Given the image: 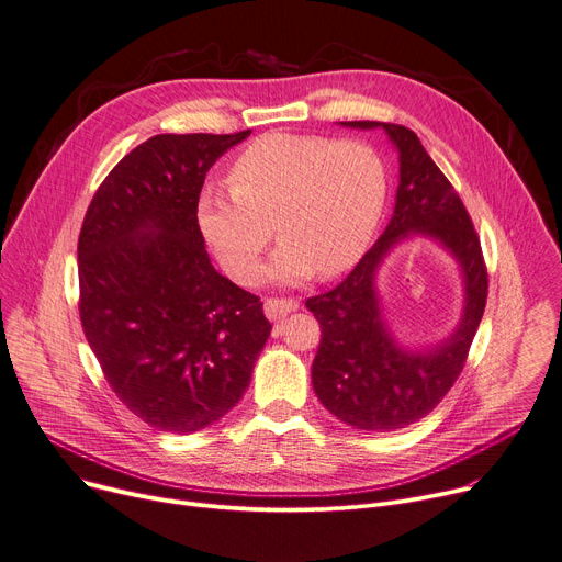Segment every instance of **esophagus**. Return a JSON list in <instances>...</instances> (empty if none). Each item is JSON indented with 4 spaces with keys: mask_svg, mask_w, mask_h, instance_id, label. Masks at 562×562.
Wrapping results in <instances>:
<instances>
[{
    "mask_svg": "<svg viewBox=\"0 0 562 562\" xmlns=\"http://www.w3.org/2000/svg\"><path fill=\"white\" fill-rule=\"evenodd\" d=\"M297 305H301V303L293 301V297H267L265 314L269 316V321H280L282 316L295 312Z\"/></svg>",
    "mask_w": 562,
    "mask_h": 562,
    "instance_id": "1",
    "label": "esophagus"
}]
</instances>
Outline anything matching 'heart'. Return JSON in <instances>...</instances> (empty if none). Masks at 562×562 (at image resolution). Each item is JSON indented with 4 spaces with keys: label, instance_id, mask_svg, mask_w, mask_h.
<instances>
[{
    "label": "heart",
    "instance_id": "1",
    "mask_svg": "<svg viewBox=\"0 0 562 562\" xmlns=\"http://www.w3.org/2000/svg\"><path fill=\"white\" fill-rule=\"evenodd\" d=\"M231 192L205 187L196 203L203 239L235 282L252 284L273 229L267 276L297 284L348 271L375 233L386 169L361 139L269 133L235 158Z\"/></svg>",
    "mask_w": 562,
    "mask_h": 562
}]
</instances>
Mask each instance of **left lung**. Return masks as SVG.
Here are the masks:
<instances>
[{
	"label": "left lung",
	"mask_w": 562,
	"mask_h": 562,
	"mask_svg": "<svg viewBox=\"0 0 562 562\" xmlns=\"http://www.w3.org/2000/svg\"><path fill=\"white\" fill-rule=\"evenodd\" d=\"M384 128L400 154V187L393 218L350 271L327 293L307 297L321 325L312 384L323 406L363 431H395L423 420L459 380L488 297V271L472 218L452 182L436 167L418 135L400 124L341 122ZM411 232L450 249L464 271L467 307L450 340L425 353L402 351L379 316L374 271L385 252Z\"/></svg>",
	"instance_id": "8db88e82"
}]
</instances>
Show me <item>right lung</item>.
Masks as SVG:
<instances>
[{
    "label": "right lung",
    "mask_w": 562,
    "mask_h": 562,
    "mask_svg": "<svg viewBox=\"0 0 562 562\" xmlns=\"http://www.w3.org/2000/svg\"><path fill=\"white\" fill-rule=\"evenodd\" d=\"M250 131L154 135L112 169L79 235V314L105 382L148 427L192 434L241 400L271 323L214 271L205 173Z\"/></svg>",
    "instance_id": "add662e5"
}]
</instances>
